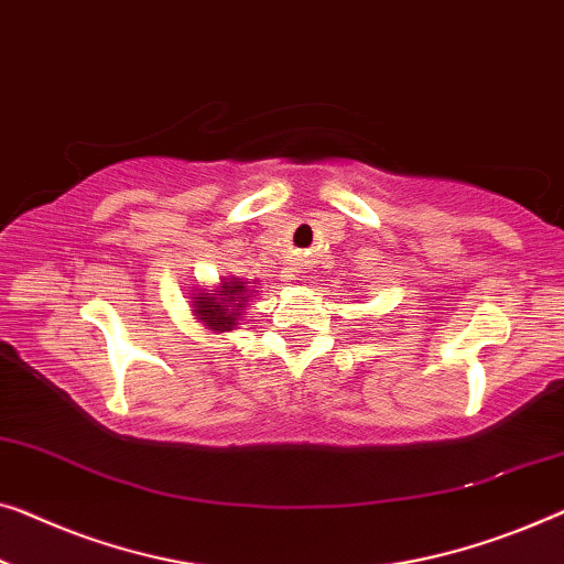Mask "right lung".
I'll list each match as a JSON object with an SVG mask.
<instances>
[{"mask_svg": "<svg viewBox=\"0 0 564 564\" xmlns=\"http://www.w3.org/2000/svg\"><path fill=\"white\" fill-rule=\"evenodd\" d=\"M251 292L257 290H249V284L239 282L236 276L221 280L216 290H200L198 295L193 297L195 321L203 323L214 333L234 330L236 325H239L243 307L249 305Z\"/></svg>", "mask_w": 564, "mask_h": 564, "instance_id": "right-lung-1", "label": "right lung"}]
</instances>
